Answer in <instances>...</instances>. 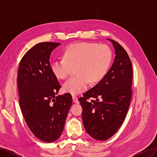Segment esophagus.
<instances>
[{
    "label": "esophagus",
    "instance_id": "obj_1",
    "mask_svg": "<svg viewBox=\"0 0 157 157\" xmlns=\"http://www.w3.org/2000/svg\"><path fill=\"white\" fill-rule=\"evenodd\" d=\"M72 98H73V102L74 103H79V101H78V98L76 97V96H73L72 97Z\"/></svg>",
    "mask_w": 157,
    "mask_h": 157
}]
</instances>
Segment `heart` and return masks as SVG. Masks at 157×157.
<instances>
[{"label":"heart","instance_id":"b5f03b06","mask_svg":"<svg viewBox=\"0 0 157 157\" xmlns=\"http://www.w3.org/2000/svg\"><path fill=\"white\" fill-rule=\"evenodd\" d=\"M112 52L106 45L94 42H79L71 44L63 54V59L51 63V71L57 78L65 79L76 66L75 77L69 78L63 85L65 92L77 95L86 89L89 81L96 84L104 78L110 67Z\"/></svg>","mask_w":157,"mask_h":157}]
</instances>
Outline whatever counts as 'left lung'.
Listing matches in <instances>:
<instances>
[{
    "label": "left lung",
    "mask_w": 157,
    "mask_h": 157,
    "mask_svg": "<svg viewBox=\"0 0 157 157\" xmlns=\"http://www.w3.org/2000/svg\"><path fill=\"white\" fill-rule=\"evenodd\" d=\"M115 48L112 67L96 86L80 98L82 121L86 132L93 138H110L124 122L132 98V66L126 50L117 42L109 39ZM90 97L96 101L88 102ZM101 101H98V98Z\"/></svg>",
    "instance_id": "obj_1"
}]
</instances>
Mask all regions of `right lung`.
I'll use <instances>...</instances> for the list:
<instances>
[{
	"instance_id": "obj_1",
	"label": "right lung",
	"mask_w": 157,
	"mask_h": 157,
	"mask_svg": "<svg viewBox=\"0 0 157 157\" xmlns=\"http://www.w3.org/2000/svg\"><path fill=\"white\" fill-rule=\"evenodd\" d=\"M59 45L48 42L35 45L22 58L17 73L23 117L33 134L48 143L61 136L72 105L70 94L56 96L61 86L52 72L49 60L51 52Z\"/></svg>"
}]
</instances>
